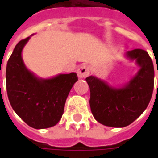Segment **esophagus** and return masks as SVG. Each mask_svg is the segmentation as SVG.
<instances>
[{
	"instance_id": "1",
	"label": "esophagus",
	"mask_w": 158,
	"mask_h": 158,
	"mask_svg": "<svg viewBox=\"0 0 158 158\" xmlns=\"http://www.w3.org/2000/svg\"><path fill=\"white\" fill-rule=\"evenodd\" d=\"M77 73H78L79 78H80V79H85V78H86L87 76L89 75V67L86 65L80 66L79 69H78V70H77Z\"/></svg>"
}]
</instances>
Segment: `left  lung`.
Wrapping results in <instances>:
<instances>
[{
    "label": "left lung",
    "mask_w": 158,
    "mask_h": 158,
    "mask_svg": "<svg viewBox=\"0 0 158 158\" xmlns=\"http://www.w3.org/2000/svg\"><path fill=\"white\" fill-rule=\"evenodd\" d=\"M124 57L135 62L139 70L121 86H113L96 76L85 79L90 90L93 116L103 125L123 128L132 123L146 110L154 86V67L148 53L135 49Z\"/></svg>",
    "instance_id": "left-lung-1"
}]
</instances>
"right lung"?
<instances>
[{"label":"right lung","instance_id":"obj_1","mask_svg":"<svg viewBox=\"0 0 158 158\" xmlns=\"http://www.w3.org/2000/svg\"><path fill=\"white\" fill-rule=\"evenodd\" d=\"M31 36L17 44L7 62L6 91L12 109L28 125L46 129L56 125L62 118L67 97L78 76L70 73L43 79L29 70L22 52Z\"/></svg>","mask_w":158,"mask_h":158}]
</instances>
